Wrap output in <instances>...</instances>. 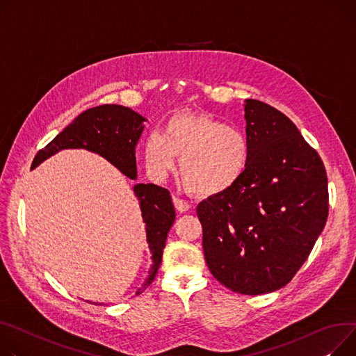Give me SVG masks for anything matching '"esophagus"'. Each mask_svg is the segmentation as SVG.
I'll list each match as a JSON object with an SVG mask.
<instances>
[{
	"label": "esophagus",
	"mask_w": 356,
	"mask_h": 356,
	"mask_svg": "<svg viewBox=\"0 0 356 356\" xmlns=\"http://www.w3.org/2000/svg\"><path fill=\"white\" fill-rule=\"evenodd\" d=\"M173 204H175L176 210L180 211V213H184V211H187L188 209H191V203L180 199V197H177V196H173Z\"/></svg>",
	"instance_id": "obj_1"
}]
</instances>
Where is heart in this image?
I'll return each mask as SVG.
<instances>
[{
  "label": "heart",
  "instance_id": "1",
  "mask_svg": "<svg viewBox=\"0 0 356 356\" xmlns=\"http://www.w3.org/2000/svg\"><path fill=\"white\" fill-rule=\"evenodd\" d=\"M197 196H219L238 183L250 159L248 137L209 113H177L160 133H150L143 145L147 172L161 179L173 169Z\"/></svg>",
  "mask_w": 356,
  "mask_h": 356
}]
</instances>
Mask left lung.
<instances>
[{
	"instance_id": "left-lung-1",
	"label": "left lung",
	"mask_w": 356,
	"mask_h": 356,
	"mask_svg": "<svg viewBox=\"0 0 356 356\" xmlns=\"http://www.w3.org/2000/svg\"><path fill=\"white\" fill-rule=\"evenodd\" d=\"M245 118V175L196 211L210 273L236 293L262 295L288 285L314 249L327 219V177L285 114L248 99Z\"/></svg>"
}]
</instances>
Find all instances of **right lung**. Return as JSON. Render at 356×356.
I'll use <instances>...</instances> for the list:
<instances>
[{
	"label": "right lung",
	"mask_w": 356,
	"mask_h": 356,
	"mask_svg": "<svg viewBox=\"0 0 356 356\" xmlns=\"http://www.w3.org/2000/svg\"><path fill=\"white\" fill-rule=\"evenodd\" d=\"M143 122H146L145 117L129 107L118 104H104L88 108L37 153L31 168H37L45 159L63 149H86L100 154L123 175L136 180V145L145 129ZM134 195L140 202L141 216L146 223L147 242L153 259L149 277L143 288L138 289V295L153 282L160 268L163 249L168 233L175 222L176 211L168 188L153 183H138L134 186Z\"/></svg>",
	"instance_id": "1"
}]
</instances>
